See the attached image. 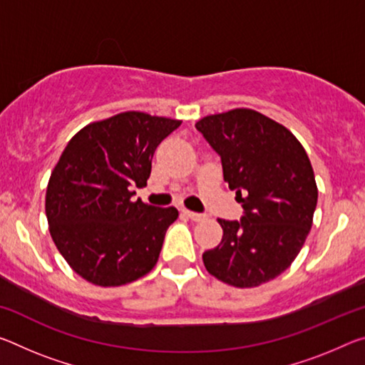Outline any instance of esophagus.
<instances>
[{"mask_svg":"<svg viewBox=\"0 0 365 365\" xmlns=\"http://www.w3.org/2000/svg\"><path fill=\"white\" fill-rule=\"evenodd\" d=\"M182 212L185 214V216L192 219V221H196V222H198V221H203V219L206 217L205 214H200V212H195V211H190V210H182Z\"/></svg>","mask_w":365,"mask_h":365,"instance_id":"obj_1","label":"esophagus"}]
</instances>
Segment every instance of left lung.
<instances>
[{
	"label": "left lung",
	"instance_id": "left-lung-1",
	"mask_svg": "<svg viewBox=\"0 0 365 365\" xmlns=\"http://www.w3.org/2000/svg\"><path fill=\"white\" fill-rule=\"evenodd\" d=\"M221 155L224 180L245 214L217 219L222 240L203 253L207 273L234 287H257L286 271L314 222L318 188L302 144L284 125L252 108L196 121Z\"/></svg>",
	"mask_w": 365,
	"mask_h": 365
}]
</instances>
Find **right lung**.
<instances>
[{
  "label": "right lung",
  "mask_w": 365,
  "mask_h": 365,
  "mask_svg": "<svg viewBox=\"0 0 365 365\" xmlns=\"http://www.w3.org/2000/svg\"><path fill=\"white\" fill-rule=\"evenodd\" d=\"M180 123L131 110L86 125L61 153L45 214L58 252L86 281L123 286L158 263L178 211L133 201L131 190L146 185L155 148Z\"/></svg>",
  "instance_id": "obj_1"
}]
</instances>
